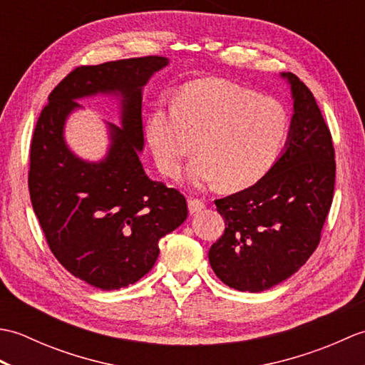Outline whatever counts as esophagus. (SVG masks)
I'll return each mask as SVG.
<instances>
[{
  "mask_svg": "<svg viewBox=\"0 0 365 365\" xmlns=\"http://www.w3.org/2000/svg\"><path fill=\"white\" fill-rule=\"evenodd\" d=\"M204 208H205V204L200 199H195V197H190L188 199V210H190L191 215L202 212Z\"/></svg>",
  "mask_w": 365,
  "mask_h": 365,
  "instance_id": "1",
  "label": "esophagus"
}]
</instances>
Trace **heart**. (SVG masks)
I'll use <instances>...</instances> for the list:
<instances>
[{
    "label": "heart",
    "mask_w": 365,
    "mask_h": 365,
    "mask_svg": "<svg viewBox=\"0 0 365 365\" xmlns=\"http://www.w3.org/2000/svg\"><path fill=\"white\" fill-rule=\"evenodd\" d=\"M289 131V115L271 97L221 78L192 81L178 92L174 105H155L145 119V139L165 175L191 163L192 185L221 182L226 190L250 187L276 161Z\"/></svg>",
    "instance_id": "1"
}]
</instances>
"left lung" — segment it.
<instances>
[{
    "mask_svg": "<svg viewBox=\"0 0 365 365\" xmlns=\"http://www.w3.org/2000/svg\"><path fill=\"white\" fill-rule=\"evenodd\" d=\"M281 76L293 98L284 152L252 187L215 200L226 230L208 260L240 292L268 290L304 265L320 243L334 195V147L320 108L297 75Z\"/></svg>",
    "mask_w": 365,
    "mask_h": 365,
    "instance_id": "8db88e82",
    "label": "left lung"
}]
</instances>
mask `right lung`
<instances>
[{
	"label": "right lung",
	"instance_id": "1",
	"mask_svg": "<svg viewBox=\"0 0 365 365\" xmlns=\"http://www.w3.org/2000/svg\"><path fill=\"white\" fill-rule=\"evenodd\" d=\"M168 58L144 56L81 66L48 96L29 155V196L54 257L68 273L118 290L149 273L160 240L187 220L183 195L153 182L141 163L143 88ZM118 96L121 125L107 123L110 145L100 162L73 154L65 122L86 96Z\"/></svg>",
	"mask_w": 365,
	"mask_h": 365
}]
</instances>
